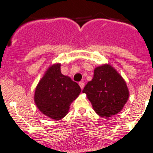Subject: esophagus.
Returning a JSON list of instances; mask_svg holds the SVG:
<instances>
[{
	"mask_svg": "<svg viewBox=\"0 0 153 153\" xmlns=\"http://www.w3.org/2000/svg\"><path fill=\"white\" fill-rule=\"evenodd\" d=\"M78 84H79V86L81 88V90H83V88H85V83L84 82H79Z\"/></svg>",
	"mask_w": 153,
	"mask_h": 153,
	"instance_id": "34e87169",
	"label": "esophagus"
}]
</instances>
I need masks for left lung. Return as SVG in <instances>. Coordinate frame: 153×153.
Here are the masks:
<instances>
[{"label":"left lung","instance_id":"8db88e82","mask_svg":"<svg viewBox=\"0 0 153 153\" xmlns=\"http://www.w3.org/2000/svg\"><path fill=\"white\" fill-rule=\"evenodd\" d=\"M82 92L87 94L94 111L106 118L118 113L129 97L125 81L109 65L97 67L92 81L88 82Z\"/></svg>","mask_w":153,"mask_h":153}]
</instances>
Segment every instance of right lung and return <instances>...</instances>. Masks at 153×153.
I'll return each mask as SVG.
<instances>
[{"label":"right lung","instance_id":"obj_1","mask_svg":"<svg viewBox=\"0 0 153 153\" xmlns=\"http://www.w3.org/2000/svg\"><path fill=\"white\" fill-rule=\"evenodd\" d=\"M78 83L60 72V64L48 68L39 81L35 93V102L47 116L59 120L68 113L70 104L81 93Z\"/></svg>","mask_w":153,"mask_h":153}]
</instances>
